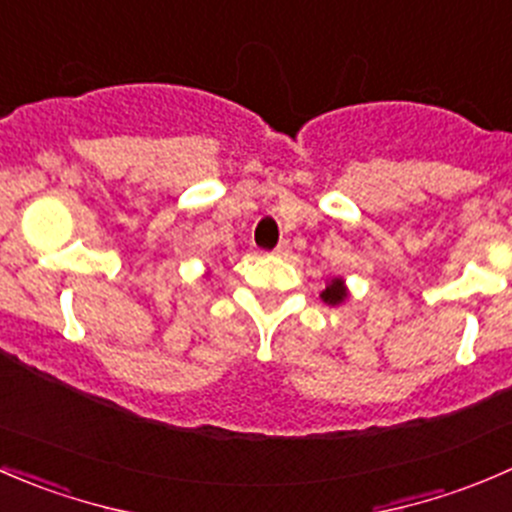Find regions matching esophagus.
I'll use <instances>...</instances> for the list:
<instances>
[{
    "label": "esophagus",
    "mask_w": 512,
    "mask_h": 512,
    "mask_svg": "<svg viewBox=\"0 0 512 512\" xmlns=\"http://www.w3.org/2000/svg\"><path fill=\"white\" fill-rule=\"evenodd\" d=\"M273 256L288 258V256H291V244H288V241H281V244H278L276 249H273Z\"/></svg>",
    "instance_id": "obj_1"
}]
</instances>
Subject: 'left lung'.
Listing matches in <instances>:
<instances>
[{
    "instance_id": "1",
    "label": "left lung",
    "mask_w": 512,
    "mask_h": 512,
    "mask_svg": "<svg viewBox=\"0 0 512 512\" xmlns=\"http://www.w3.org/2000/svg\"><path fill=\"white\" fill-rule=\"evenodd\" d=\"M321 298H323V301H326V303H331V306H336V303H341L343 298H346V288H343L341 278H333V281L326 286V291L321 293Z\"/></svg>"
}]
</instances>
